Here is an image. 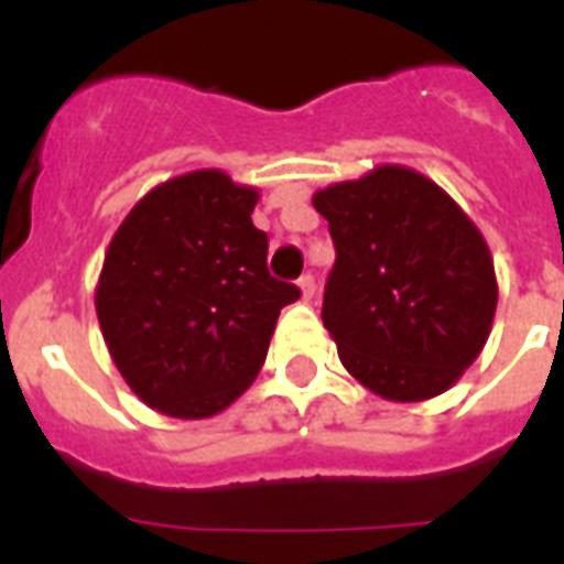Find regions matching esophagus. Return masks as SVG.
I'll return each mask as SVG.
<instances>
[{
  "label": "esophagus",
  "instance_id": "esophagus-1",
  "mask_svg": "<svg viewBox=\"0 0 564 564\" xmlns=\"http://www.w3.org/2000/svg\"><path fill=\"white\" fill-rule=\"evenodd\" d=\"M299 286H301V295H304V301H310L313 295H316V278H313V274H301Z\"/></svg>",
  "mask_w": 564,
  "mask_h": 564
}]
</instances>
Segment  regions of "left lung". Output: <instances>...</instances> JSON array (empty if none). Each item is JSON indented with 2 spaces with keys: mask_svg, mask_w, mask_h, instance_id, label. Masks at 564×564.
Instances as JSON below:
<instances>
[{
  "mask_svg": "<svg viewBox=\"0 0 564 564\" xmlns=\"http://www.w3.org/2000/svg\"><path fill=\"white\" fill-rule=\"evenodd\" d=\"M336 263L322 322L339 360L386 401H427L489 339L498 281L463 207L406 166H377L313 195Z\"/></svg>",
  "mask_w": 564,
  "mask_h": 564,
  "instance_id": "left-lung-1",
  "label": "left lung"
}]
</instances>
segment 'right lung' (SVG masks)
I'll return each instance as SVG.
<instances>
[{
    "label": "right lung",
    "instance_id": "right-lung-1",
    "mask_svg": "<svg viewBox=\"0 0 564 564\" xmlns=\"http://www.w3.org/2000/svg\"><path fill=\"white\" fill-rule=\"evenodd\" d=\"M254 187L219 170L145 193L113 234L96 316L119 375L152 410L207 419L263 369L274 322L299 299L269 274Z\"/></svg>",
    "mask_w": 564,
    "mask_h": 564
}]
</instances>
